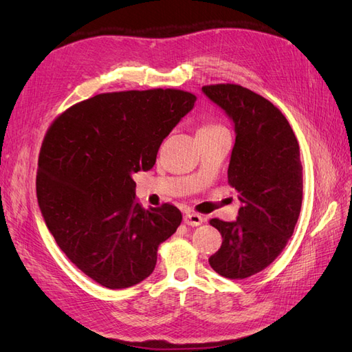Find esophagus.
I'll use <instances>...</instances> for the list:
<instances>
[{
	"instance_id": "esophagus-1",
	"label": "esophagus",
	"mask_w": 352,
	"mask_h": 352,
	"mask_svg": "<svg viewBox=\"0 0 352 352\" xmlns=\"http://www.w3.org/2000/svg\"><path fill=\"white\" fill-rule=\"evenodd\" d=\"M202 220L204 219H202L199 214H197V212H186V214L184 216V221L188 226H199Z\"/></svg>"
}]
</instances>
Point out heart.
<instances>
[{
    "label": "heart",
    "mask_w": 352,
    "mask_h": 352,
    "mask_svg": "<svg viewBox=\"0 0 352 352\" xmlns=\"http://www.w3.org/2000/svg\"><path fill=\"white\" fill-rule=\"evenodd\" d=\"M212 129H219L217 126H206V127H202V129H199V132H202V131H212Z\"/></svg>",
    "instance_id": "obj_1"
}]
</instances>
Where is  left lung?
<instances>
[{
	"instance_id": "8db88e82",
	"label": "left lung",
	"mask_w": 352,
	"mask_h": 352,
	"mask_svg": "<svg viewBox=\"0 0 352 352\" xmlns=\"http://www.w3.org/2000/svg\"><path fill=\"white\" fill-rule=\"evenodd\" d=\"M202 92L235 127L228 179L242 204L236 220H210L223 242L208 263L220 276L245 279L272 264L292 236L302 204L300 145L286 117L261 95L232 83Z\"/></svg>"
}]
</instances>
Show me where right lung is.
Returning <instances> with one entry per match:
<instances>
[{
	"label": "right lung",
	"mask_w": 352,
	"mask_h": 352,
	"mask_svg": "<svg viewBox=\"0 0 352 352\" xmlns=\"http://www.w3.org/2000/svg\"><path fill=\"white\" fill-rule=\"evenodd\" d=\"M195 101L179 89L100 94L58 116L44 138L42 217L67 258L109 289L146 279L158 245L182 221L172 204L141 207L132 176L153 168L160 145Z\"/></svg>",
	"instance_id": "right-lung-1"
}]
</instances>
